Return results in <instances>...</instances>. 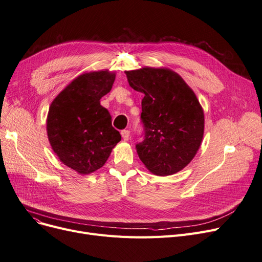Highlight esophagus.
Here are the masks:
<instances>
[{
	"label": "esophagus",
	"instance_id": "1",
	"mask_svg": "<svg viewBox=\"0 0 262 262\" xmlns=\"http://www.w3.org/2000/svg\"><path fill=\"white\" fill-rule=\"evenodd\" d=\"M121 135H122V138H123L124 140H128L130 133H129V130H127V129H124V130L121 132Z\"/></svg>",
	"mask_w": 262,
	"mask_h": 262
}]
</instances>
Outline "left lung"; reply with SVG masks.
Returning a JSON list of instances; mask_svg holds the SVG:
<instances>
[{
	"mask_svg": "<svg viewBox=\"0 0 262 262\" xmlns=\"http://www.w3.org/2000/svg\"><path fill=\"white\" fill-rule=\"evenodd\" d=\"M126 77L134 90L144 94V136L136 144L140 161L156 176L180 171L195 157L203 137V110L194 91L168 68L143 67L126 72Z\"/></svg>",
	"mask_w": 262,
	"mask_h": 262,
	"instance_id": "left-lung-1",
	"label": "left lung"
}]
</instances>
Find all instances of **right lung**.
Listing matches in <instances>:
<instances>
[{
    "instance_id": "add662e5",
    "label": "right lung",
    "mask_w": 262,
    "mask_h": 262,
    "mask_svg": "<svg viewBox=\"0 0 262 262\" xmlns=\"http://www.w3.org/2000/svg\"><path fill=\"white\" fill-rule=\"evenodd\" d=\"M116 74L91 72L77 77L56 96L47 117V134L60 161L80 174L103 167L121 140L100 98L110 92Z\"/></svg>"
}]
</instances>
